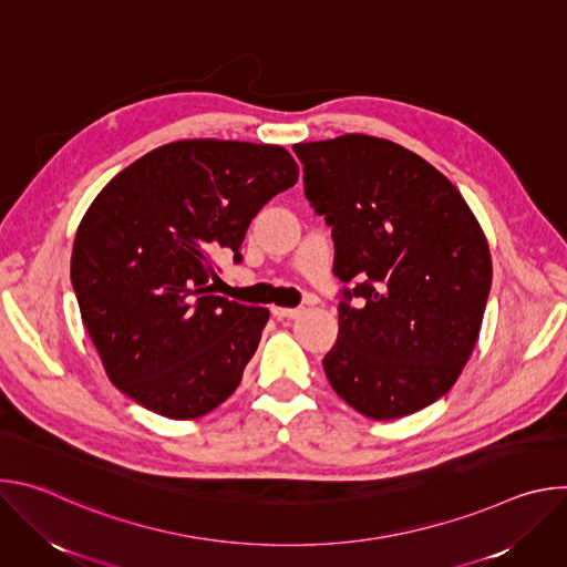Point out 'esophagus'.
<instances>
[{"mask_svg": "<svg viewBox=\"0 0 567 567\" xmlns=\"http://www.w3.org/2000/svg\"><path fill=\"white\" fill-rule=\"evenodd\" d=\"M271 313L278 318H296L300 313V309L296 307H271Z\"/></svg>", "mask_w": 567, "mask_h": 567, "instance_id": "obj_1", "label": "esophagus"}]
</instances>
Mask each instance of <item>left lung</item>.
<instances>
[{
    "label": "left lung",
    "instance_id": "8db88e82",
    "mask_svg": "<svg viewBox=\"0 0 567 567\" xmlns=\"http://www.w3.org/2000/svg\"><path fill=\"white\" fill-rule=\"evenodd\" d=\"M293 152L348 285L339 339L322 359L332 388L379 422L431 406L477 341L492 289L487 237L460 190L392 141L346 134Z\"/></svg>",
    "mask_w": 567,
    "mask_h": 567
}]
</instances>
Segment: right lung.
<instances>
[{
    "instance_id": "obj_1",
    "label": "right lung",
    "mask_w": 567,
    "mask_h": 567,
    "mask_svg": "<svg viewBox=\"0 0 567 567\" xmlns=\"http://www.w3.org/2000/svg\"><path fill=\"white\" fill-rule=\"evenodd\" d=\"M298 182L280 145L188 138L121 171L78 226L71 285L110 381L143 409L195 420L226 401L269 309L215 296L251 219Z\"/></svg>"
}]
</instances>
